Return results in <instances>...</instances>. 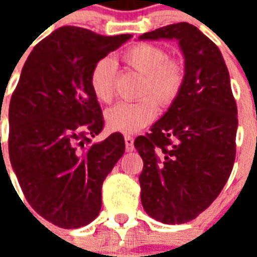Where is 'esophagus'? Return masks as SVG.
<instances>
[{"label": "esophagus", "instance_id": "34e87169", "mask_svg": "<svg viewBox=\"0 0 257 257\" xmlns=\"http://www.w3.org/2000/svg\"><path fill=\"white\" fill-rule=\"evenodd\" d=\"M125 147H126V151H134V138L132 136H129V135H126L125 138Z\"/></svg>", "mask_w": 257, "mask_h": 257}]
</instances>
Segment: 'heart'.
Instances as JSON below:
<instances>
[{
	"label": "heart",
	"instance_id": "heart-1",
	"mask_svg": "<svg viewBox=\"0 0 257 257\" xmlns=\"http://www.w3.org/2000/svg\"><path fill=\"white\" fill-rule=\"evenodd\" d=\"M129 68L143 75L138 101H119L104 112L108 129L122 134H134L154 121L158 104L169 106L178 99L186 79L182 60L169 58L160 45L140 42L122 53ZM89 86L100 103H110L115 95V66L111 59L103 58L90 71Z\"/></svg>",
	"mask_w": 257,
	"mask_h": 257
}]
</instances>
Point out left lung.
Masks as SVG:
<instances>
[{
	"label": "left lung",
	"instance_id": "1",
	"mask_svg": "<svg viewBox=\"0 0 257 257\" xmlns=\"http://www.w3.org/2000/svg\"><path fill=\"white\" fill-rule=\"evenodd\" d=\"M178 40L186 79L178 99L135 147L143 160L142 205L165 224H182L220 194L235 160L237 103L219 48L190 23H176L140 40Z\"/></svg>",
	"mask_w": 257,
	"mask_h": 257
}]
</instances>
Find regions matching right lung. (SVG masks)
I'll return each instance as SVG.
<instances>
[{"label": "right lung", "mask_w": 257, "mask_h": 257, "mask_svg": "<svg viewBox=\"0 0 257 257\" xmlns=\"http://www.w3.org/2000/svg\"><path fill=\"white\" fill-rule=\"evenodd\" d=\"M131 38L64 26L23 66L9 103V160L27 202L55 226L78 228L96 219L101 184L125 151L119 132L92 142L104 121L89 77Z\"/></svg>", "instance_id": "1"}]
</instances>
